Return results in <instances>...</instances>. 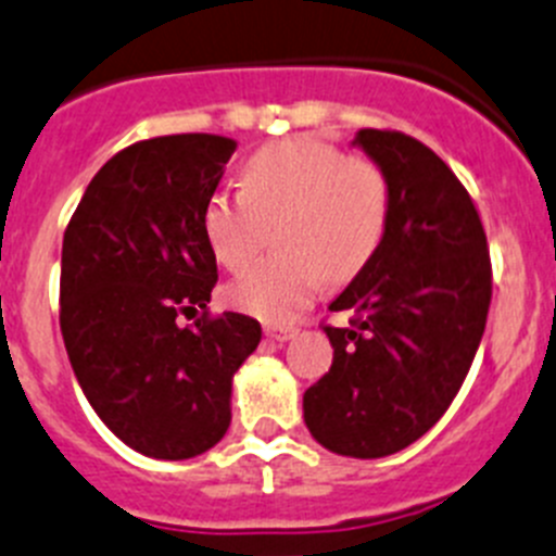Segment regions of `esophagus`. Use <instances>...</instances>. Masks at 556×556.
I'll return each instance as SVG.
<instances>
[{
    "label": "esophagus",
    "instance_id": "1",
    "mask_svg": "<svg viewBox=\"0 0 556 556\" xmlns=\"http://www.w3.org/2000/svg\"><path fill=\"white\" fill-rule=\"evenodd\" d=\"M295 334H299V329H295V326H266V337H271V340H277V342L293 340Z\"/></svg>",
    "mask_w": 556,
    "mask_h": 556
}]
</instances>
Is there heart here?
I'll use <instances>...</instances> for the list:
<instances>
[{"mask_svg":"<svg viewBox=\"0 0 556 556\" xmlns=\"http://www.w3.org/2000/svg\"><path fill=\"white\" fill-rule=\"evenodd\" d=\"M243 189L219 186L202 205V230L216 261L241 268L257 249L263 222L282 216L277 247L227 285V302L268 324H285L315 302L326 277L359 271L381 247L389 180L378 164L337 144L290 137L247 161Z\"/></svg>","mask_w":556,"mask_h":556,"instance_id":"obj_1","label":"heart"}]
</instances>
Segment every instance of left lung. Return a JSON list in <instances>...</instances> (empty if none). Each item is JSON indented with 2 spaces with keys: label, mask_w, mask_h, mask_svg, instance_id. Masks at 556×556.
<instances>
[{
  "label": "left lung",
  "mask_w": 556,
  "mask_h": 556,
  "mask_svg": "<svg viewBox=\"0 0 556 556\" xmlns=\"http://www.w3.org/2000/svg\"><path fill=\"white\" fill-rule=\"evenodd\" d=\"M389 180L381 247L331 302L334 359L304 392L326 450L383 458L428 433L475 362L491 307V254L466 186L428 144L389 128L356 134Z\"/></svg>",
  "instance_id": "left-lung-1"
}]
</instances>
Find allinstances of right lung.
I'll list each match as a JSON object with an SVG mask.
<instances>
[{"label": "right lung", "instance_id": "right-lung-1", "mask_svg": "<svg viewBox=\"0 0 556 556\" xmlns=\"http://www.w3.org/2000/svg\"><path fill=\"white\" fill-rule=\"evenodd\" d=\"M236 148L216 134L128 144L98 169L62 238L67 359L103 425L150 458L219 442L232 372L263 334L249 315L207 309L219 274L202 205Z\"/></svg>", "mask_w": 556, "mask_h": 556}]
</instances>
